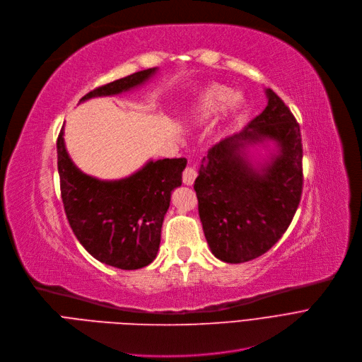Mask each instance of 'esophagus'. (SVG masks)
I'll use <instances>...</instances> for the list:
<instances>
[{"instance_id": "1", "label": "esophagus", "mask_w": 362, "mask_h": 362, "mask_svg": "<svg viewBox=\"0 0 362 362\" xmlns=\"http://www.w3.org/2000/svg\"><path fill=\"white\" fill-rule=\"evenodd\" d=\"M197 177V172L193 166H188L185 168V170L182 172V182L185 185H193L194 184V180Z\"/></svg>"}]
</instances>
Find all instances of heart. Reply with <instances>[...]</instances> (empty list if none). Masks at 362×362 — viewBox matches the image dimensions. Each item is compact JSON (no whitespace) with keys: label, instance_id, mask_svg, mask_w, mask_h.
<instances>
[{"label":"heart","instance_id":"obj_1","mask_svg":"<svg viewBox=\"0 0 362 362\" xmlns=\"http://www.w3.org/2000/svg\"><path fill=\"white\" fill-rule=\"evenodd\" d=\"M227 101V112H235L240 106V98L237 95H230V90L222 85H209L197 97L190 112L187 115L188 122L193 125H206L216 116Z\"/></svg>","mask_w":362,"mask_h":362}]
</instances>
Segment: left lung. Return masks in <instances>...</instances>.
<instances>
[{"mask_svg":"<svg viewBox=\"0 0 362 362\" xmlns=\"http://www.w3.org/2000/svg\"><path fill=\"white\" fill-rule=\"evenodd\" d=\"M268 105L249 125L209 148L194 190L211 252L242 264L268 252L288 228L302 196L300 128L284 101L265 90ZM274 144L264 163L248 148Z\"/></svg>","mask_w":362,"mask_h":362,"instance_id":"left-lung-1","label":"left lung"}]
</instances>
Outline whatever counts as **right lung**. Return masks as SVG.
<instances>
[{
    "label": "right lung",
    "mask_w": 362,
    "mask_h": 362,
    "mask_svg": "<svg viewBox=\"0 0 362 362\" xmlns=\"http://www.w3.org/2000/svg\"><path fill=\"white\" fill-rule=\"evenodd\" d=\"M158 67L120 78L83 95H117L141 87ZM64 127L57 139V166L62 200L69 223L97 261L119 268L139 269L154 261L160 245L163 218L170 194L182 182L187 159L148 160L132 175L106 181L83 174L64 144Z\"/></svg>",
    "instance_id": "add662e5"
}]
</instances>
